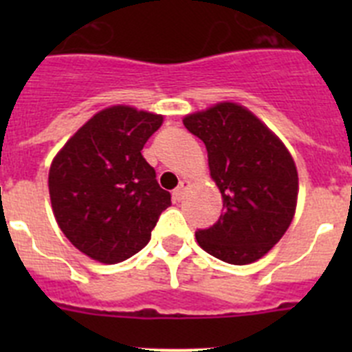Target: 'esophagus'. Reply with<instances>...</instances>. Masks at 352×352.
I'll return each mask as SVG.
<instances>
[{
    "mask_svg": "<svg viewBox=\"0 0 352 352\" xmlns=\"http://www.w3.org/2000/svg\"><path fill=\"white\" fill-rule=\"evenodd\" d=\"M186 188H188V182H186V179H183V182H179V185L176 186V188H174V192H173L174 201H182V199L185 197Z\"/></svg>",
    "mask_w": 352,
    "mask_h": 352,
    "instance_id": "esophagus-1",
    "label": "esophagus"
}]
</instances>
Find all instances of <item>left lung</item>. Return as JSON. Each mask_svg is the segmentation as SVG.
Wrapping results in <instances>:
<instances>
[{
  "label": "left lung",
  "mask_w": 352,
  "mask_h": 352,
  "mask_svg": "<svg viewBox=\"0 0 352 352\" xmlns=\"http://www.w3.org/2000/svg\"><path fill=\"white\" fill-rule=\"evenodd\" d=\"M183 125L206 144L223 201L220 219L197 229V243L223 263L261 259L296 210L298 173L287 148L250 111L229 102L186 116Z\"/></svg>",
  "instance_id": "8db88e82"
}]
</instances>
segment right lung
Listing matches in <instances>:
<instances>
[{
    "label": "right lung",
    "mask_w": 352,
    "mask_h": 352,
    "mask_svg": "<svg viewBox=\"0 0 352 352\" xmlns=\"http://www.w3.org/2000/svg\"><path fill=\"white\" fill-rule=\"evenodd\" d=\"M160 125L158 114L104 109L52 160L49 194L58 226L91 259L116 264L138 254L170 206L141 153Z\"/></svg>",
    "instance_id": "obj_1"
}]
</instances>
